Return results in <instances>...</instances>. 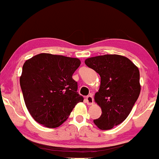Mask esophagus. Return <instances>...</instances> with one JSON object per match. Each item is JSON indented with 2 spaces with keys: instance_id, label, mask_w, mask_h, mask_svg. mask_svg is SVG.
<instances>
[{
  "instance_id": "34e87169",
  "label": "esophagus",
  "mask_w": 159,
  "mask_h": 159,
  "mask_svg": "<svg viewBox=\"0 0 159 159\" xmlns=\"http://www.w3.org/2000/svg\"><path fill=\"white\" fill-rule=\"evenodd\" d=\"M85 100L87 105H92V104L93 103V96H91V95L87 96V97H86Z\"/></svg>"
}]
</instances>
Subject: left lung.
Wrapping results in <instances>:
<instances>
[{
    "instance_id": "left-lung-1",
    "label": "left lung",
    "mask_w": 159,
    "mask_h": 159,
    "mask_svg": "<svg viewBox=\"0 0 159 159\" xmlns=\"http://www.w3.org/2000/svg\"><path fill=\"white\" fill-rule=\"evenodd\" d=\"M85 64L101 77L95 101L102 115L93 122L100 129L108 130L127 118L140 92L139 69L129 59L117 54L87 58Z\"/></svg>"
}]
</instances>
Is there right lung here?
<instances>
[{
	"label": "right lung",
	"mask_w": 159,
	"mask_h": 159,
	"mask_svg": "<svg viewBox=\"0 0 159 159\" xmlns=\"http://www.w3.org/2000/svg\"><path fill=\"white\" fill-rule=\"evenodd\" d=\"M80 65L78 58L45 53L25 61L20 86L27 110L35 121L48 128L60 126L76 104L84 101L72 78Z\"/></svg>",
	"instance_id": "obj_1"
}]
</instances>
